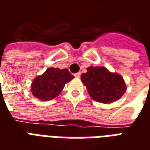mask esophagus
<instances>
[{
	"label": "esophagus",
	"mask_w": 150,
	"mask_h": 150,
	"mask_svg": "<svg viewBox=\"0 0 150 150\" xmlns=\"http://www.w3.org/2000/svg\"><path fill=\"white\" fill-rule=\"evenodd\" d=\"M80 75H81V73L80 72H78V73H76L75 74V78H80Z\"/></svg>",
	"instance_id": "1"
}]
</instances>
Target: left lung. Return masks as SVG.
Here are the masks:
<instances>
[{
    "mask_svg": "<svg viewBox=\"0 0 150 150\" xmlns=\"http://www.w3.org/2000/svg\"><path fill=\"white\" fill-rule=\"evenodd\" d=\"M87 70L81 75V80L92 100L111 104L122 97L127 87L121 75L104 67H89Z\"/></svg>",
    "mask_w": 150,
    "mask_h": 150,
    "instance_id": "obj_1",
    "label": "left lung"
}]
</instances>
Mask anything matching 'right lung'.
<instances>
[{
  "mask_svg": "<svg viewBox=\"0 0 150 150\" xmlns=\"http://www.w3.org/2000/svg\"><path fill=\"white\" fill-rule=\"evenodd\" d=\"M74 78L67 68H47L42 75L37 76L31 83V91L34 96L46 101L57 97L67 83Z\"/></svg>",
  "mask_w": 150,
  "mask_h": 150,
  "instance_id": "obj_1",
  "label": "right lung"
}]
</instances>
